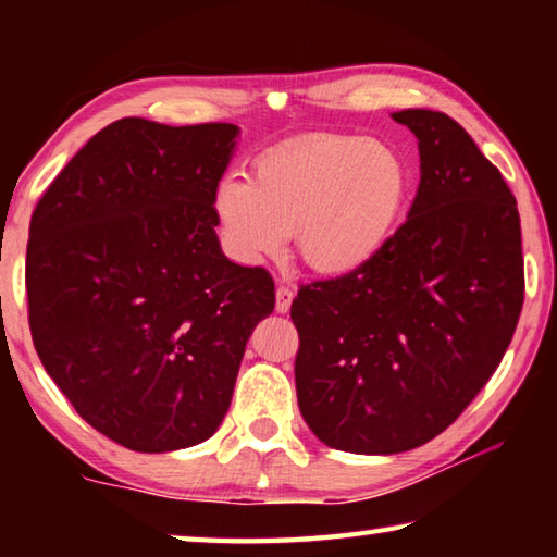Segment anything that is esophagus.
I'll return each instance as SVG.
<instances>
[{
  "label": "esophagus",
  "mask_w": 557,
  "mask_h": 557,
  "mask_svg": "<svg viewBox=\"0 0 557 557\" xmlns=\"http://www.w3.org/2000/svg\"><path fill=\"white\" fill-rule=\"evenodd\" d=\"M292 299H295V289L280 285L275 292V309L280 314H287L289 307H292Z\"/></svg>",
  "instance_id": "1"
}]
</instances>
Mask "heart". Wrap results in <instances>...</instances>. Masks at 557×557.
Listing matches in <instances>:
<instances>
[{
  "mask_svg": "<svg viewBox=\"0 0 557 557\" xmlns=\"http://www.w3.org/2000/svg\"><path fill=\"white\" fill-rule=\"evenodd\" d=\"M412 196V169L398 149L356 135H312L252 162L250 182L223 176L213 213L223 248L243 265L277 258L295 233L305 265L356 277L398 235Z\"/></svg>",
  "mask_w": 557,
  "mask_h": 557,
  "instance_id": "1",
  "label": "heart"
}]
</instances>
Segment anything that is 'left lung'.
<instances>
[{
    "instance_id": "left-lung-1",
    "label": "left lung",
    "mask_w": 557,
    "mask_h": 557,
    "mask_svg": "<svg viewBox=\"0 0 557 557\" xmlns=\"http://www.w3.org/2000/svg\"><path fill=\"white\" fill-rule=\"evenodd\" d=\"M418 137L420 186L391 248L292 301L299 412L326 447L398 455L455 422L502 363L523 307L521 219L504 176L445 112Z\"/></svg>"
}]
</instances>
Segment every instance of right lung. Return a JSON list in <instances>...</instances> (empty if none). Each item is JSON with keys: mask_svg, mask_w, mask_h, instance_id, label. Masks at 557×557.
I'll use <instances>...</instances> for the list:
<instances>
[{"mask_svg": "<svg viewBox=\"0 0 557 557\" xmlns=\"http://www.w3.org/2000/svg\"><path fill=\"white\" fill-rule=\"evenodd\" d=\"M240 127L125 117L100 129L32 215L26 295L46 373L75 412L135 451L209 440L245 344L275 309L262 268L215 235L213 188Z\"/></svg>", "mask_w": 557, "mask_h": 557, "instance_id": "right-lung-1", "label": "right lung"}]
</instances>
